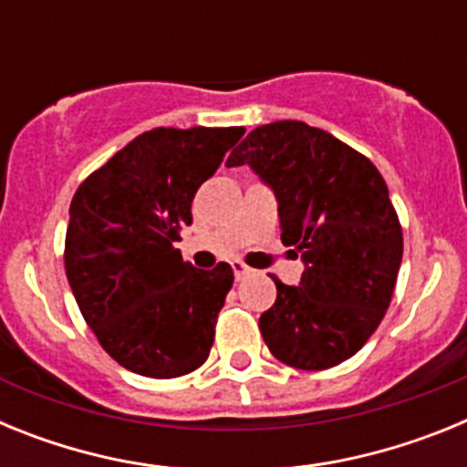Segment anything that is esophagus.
Wrapping results in <instances>:
<instances>
[{"label": "esophagus", "mask_w": 467, "mask_h": 467, "mask_svg": "<svg viewBox=\"0 0 467 467\" xmlns=\"http://www.w3.org/2000/svg\"><path fill=\"white\" fill-rule=\"evenodd\" d=\"M231 269H234V275H236V280L245 278V275L250 274V266H245L243 262H234V264H231Z\"/></svg>", "instance_id": "1"}]
</instances>
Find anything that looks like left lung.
Segmentation results:
<instances>
[{"instance_id":"left-lung-1","label":"left lung","mask_w":467,"mask_h":467,"mask_svg":"<svg viewBox=\"0 0 467 467\" xmlns=\"http://www.w3.org/2000/svg\"><path fill=\"white\" fill-rule=\"evenodd\" d=\"M250 166L278 201L280 241L304 262L275 280L262 337L285 365L329 369L356 356L383 320L402 262V226L372 161L304 121L254 128L226 159Z\"/></svg>"}]
</instances>
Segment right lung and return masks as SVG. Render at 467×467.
<instances>
[{"label":"right lung","instance_id":"right-lung-1","mask_svg":"<svg viewBox=\"0 0 467 467\" xmlns=\"http://www.w3.org/2000/svg\"><path fill=\"white\" fill-rule=\"evenodd\" d=\"M245 128H154L79 184L65 274L102 348L140 377L175 379L210 356L234 271L193 269L175 243L192 201Z\"/></svg>","mask_w":467,"mask_h":467}]
</instances>
